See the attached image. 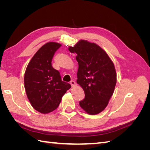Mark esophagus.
Instances as JSON below:
<instances>
[{"label": "esophagus", "mask_w": 150, "mask_h": 150, "mask_svg": "<svg viewBox=\"0 0 150 150\" xmlns=\"http://www.w3.org/2000/svg\"><path fill=\"white\" fill-rule=\"evenodd\" d=\"M70 84H71L72 87H74V86L76 85V82H75V81H74V80H71V81H70Z\"/></svg>", "instance_id": "1"}]
</instances>
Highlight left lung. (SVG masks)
Masks as SVG:
<instances>
[{"instance_id": "1", "label": "left lung", "mask_w": 150, "mask_h": 150, "mask_svg": "<svg viewBox=\"0 0 150 150\" xmlns=\"http://www.w3.org/2000/svg\"><path fill=\"white\" fill-rule=\"evenodd\" d=\"M69 51L77 54V83L85 93L79 105L89 115L98 114L107 106L114 92L116 84L115 66L106 52L94 43L81 40L74 47H69Z\"/></svg>"}]
</instances>
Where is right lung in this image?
<instances>
[{
    "label": "right lung",
    "instance_id": "1",
    "mask_svg": "<svg viewBox=\"0 0 150 150\" xmlns=\"http://www.w3.org/2000/svg\"><path fill=\"white\" fill-rule=\"evenodd\" d=\"M61 46L53 42L44 44L31 59L25 72L27 96L35 110L44 114L55 110L63 95L71 88L52 66L54 54Z\"/></svg>",
    "mask_w": 150,
    "mask_h": 150
}]
</instances>
